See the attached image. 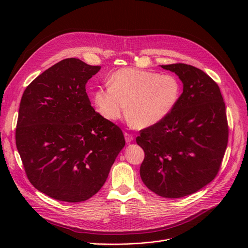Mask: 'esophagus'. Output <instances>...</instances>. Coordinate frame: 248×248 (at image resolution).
I'll use <instances>...</instances> for the list:
<instances>
[{"mask_svg": "<svg viewBox=\"0 0 248 248\" xmlns=\"http://www.w3.org/2000/svg\"><path fill=\"white\" fill-rule=\"evenodd\" d=\"M124 136H125V140H126L127 142H131L134 140V137L132 136V134H130L128 132H125Z\"/></svg>", "mask_w": 248, "mask_h": 248, "instance_id": "1", "label": "esophagus"}]
</instances>
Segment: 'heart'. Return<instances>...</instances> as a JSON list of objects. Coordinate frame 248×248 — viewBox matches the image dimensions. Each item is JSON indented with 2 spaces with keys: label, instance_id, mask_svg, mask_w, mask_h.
<instances>
[{
  "label": "heart",
  "instance_id": "1",
  "mask_svg": "<svg viewBox=\"0 0 248 248\" xmlns=\"http://www.w3.org/2000/svg\"><path fill=\"white\" fill-rule=\"evenodd\" d=\"M181 95L176 77L136 68H122L109 78V86L94 92V104L99 114L116 121L126 111L139 128L153 126L169 116Z\"/></svg>",
  "mask_w": 248,
  "mask_h": 248
}]
</instances>
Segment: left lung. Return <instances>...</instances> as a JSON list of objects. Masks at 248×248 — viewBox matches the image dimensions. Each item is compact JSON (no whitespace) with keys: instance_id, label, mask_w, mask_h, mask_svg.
Segmentation results:
<instances>
[{"instance_id":"8db88e82","label":"left lung","mask_w":248,"mask_h":248,"mask_svg":"<svg viewBox=\"0 0 248 248\" xmlns=\"http://www.w3.org/2000/svg\"><path fill=\"white\" fill-rule=\"evenodd\" d=\"M183 82L170 114L140 130L145 152L140 174L148 188L162 198L197 192L218 174L228 146L226 104L218 85L204 71L183 63L161 65Z\"/></svg>"}]
</instances>
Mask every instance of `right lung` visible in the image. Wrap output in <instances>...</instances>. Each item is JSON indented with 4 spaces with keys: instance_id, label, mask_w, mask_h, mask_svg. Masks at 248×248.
<instances>
[{
    "instance_id": "right-lung-1",
    "label": "right lung",
    "mask_w": 248,
    "mask_h": 248,
    "mask_svg": "<svg viewBox=\"0 0 248 248\" xmlns=\"http://www.w3.org/2000/svg\"><path fill=\"white\" fill-rule=\"evenodd\" d=\"M100 68L65 59L22 94L16 148L29 181L55 200L92 198L125 146L121 128L95 111L86 92L87 81Z\"/></svg>"
}]
</instances>
